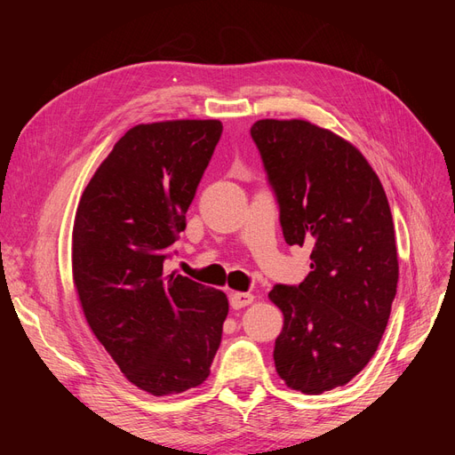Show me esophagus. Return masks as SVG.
I'll return each mask as SVG.
<instances>
[{
    "label": "esophagus",
    "instance_id": "esophagus-1",
    "mask_svg": "<svg viewBox=\"0 0 455 455\" xmlns=\"http://www.w3.org/2000/svg\"><path fill=\"white\" fill-rule=\"evenodd\" d=\"M252 301H254V294H251V292H231L229 294V304L233 309H241V307L251 306Z\"/></svg>",
    "mask_w": 455,
    "mask_h": 455
}]
</instances>
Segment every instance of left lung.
<instances>
[{"label":"left lung","mask_w":455,"mask_h":455,"mask_svg":"<svg viewBox=\"0 0 455 455\" xmlns=\"http://www.w3.org/2000/svg\"><path fill=\"white\" fill-rule=\"evenodd\" d=\"M251 136L284 241L311 246L304 283L269 292L284 315L275 368L291 389L321 395L359 374L387 326L398 283L387 196L361 151L332 131L259 119Z\"/></svg>","instance_id":"obj_1"}]
</instances>
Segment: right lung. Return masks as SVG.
Returning a JSON list of instances; mask_svg holds the SVG:
<instances>
[{"instance_id":"1","label":"right lung","mask_w":455,"mask_h":455,"mask_svg":"<svg viewBox=\"0 0 455 455\" xmlns=\"http://www.w3.org/2000/svg\"><path fill=\"white\" fill-rule=\"evenodd\" d=\"M220 136L218 119L136 125L77 204L72 273L85 319L125 378L156 396L201 385L222 341L226 294L163 269Z\"/></svg>"}]
</instances>
